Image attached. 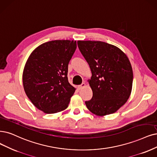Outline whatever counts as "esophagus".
<instances>
[{"instance_id": "34e87169", "label": "esophagus", "mask_w": 157, "mask_h": 157, "mask_svg": "<svg viewBox=\"0 0 157 157\" xmlns=\"http://www.w3.org/2000/svg\"><path fill=\"white\" fill-rule=\"evenodd\" d=\"M85 85H86V84H85V83H82L81 85H78V89H79V90H80V89H83V88L85 87Z\"/></svg>"}]
</instances>
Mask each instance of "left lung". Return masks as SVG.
<instances>
[{"instance_id": "8db88e82", "label": "left lung", "mask_w": 157, "mask_h": 157, "mask_svg": "<svg viewBox=\"0 0 157 157\" xmlns=\"http://www.w3.org/2000/svg\"><path fill=\"white\" fill-rule=\"evenodd\" d=\"M78 46L92 72L88 82L93 96L85 101L86 107L99 117L114 113L131 93L133 73L128 57L117 46L105 42L78 40Z\"/></svg>"}]
</instances>
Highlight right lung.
I'll use <instances>...</instances> for the list:
<instances>
[{
	"label": "right lung",
	"mask_w": 157,
	"mask_h": 157,
	"mask_svg": "<svg viewBox=\"0 0 157 157\" xmlns=\"http://www.w3.org/2000/svg\"><path fill=\"white\" fill-rule=\"evenodd\" d=\"M76 41L55 40L35 49L22 73L25 93L33 105L46 114L65 110L75 89L68 83V65Z\"/></svg>",
	"instance_id": "add662e5"
}]
</instances>
